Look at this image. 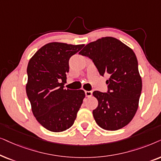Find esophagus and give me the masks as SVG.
Wrapping results in <instances>:
<instances>
[{"label":"esophagus","mask_w":161,"mask_h":161,"mask_svg":"<svg viewBox=\"0 0 161 161\" xmlns=\"http://www.w3.org/2000/svg\"><path fill=\"white\" fill-rule=\"evenodd\" d=\"M85 96H87V97H91V96H92V94H93V93H92V91H85Z\"/></svg>","instance_id":"1"}]
</instances>
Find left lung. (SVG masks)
I'll return each instance as SVG.
<instances>
[{
	"mask_svg": "<svg viewBox=\"0 0 161 161\" xmlns=\"http://www.w3.org/2000/svg\"><path fill=\"white\" fill-rule=\"evenodd\" d=\"M79 53L91 59L100 75L110 76L108 91L93 93L98 103L93 110L96 122L110 131L125 127L136 115L142 90L134 51L116 38L105 37L90 42Z\"/></svg>",
	"mask_w": 161,
	"mask_h": 161,
	"instance_id": "1",
	"label": "left lung"
}]
</instances>
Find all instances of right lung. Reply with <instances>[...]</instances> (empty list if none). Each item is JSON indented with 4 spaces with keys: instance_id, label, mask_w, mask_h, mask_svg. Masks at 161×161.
Returning a JSON list of instances; mask_svg holds the SVG:
<instances>
[{
    "instance_id": "1",
    "label": "right lung",
    "mask_w": 161,
    "mask_h": 161,
    "mask_svg": "<svg viewBox=\"0 0 161 161\" xmlns=\"http://www.w3.org/2000/svg\"><path fill=\"white\" fill-rule=\"evenodd\" d=\"M85 45L49 42L30 59L25 90L32 113L46 130L59 132L74 124L85 93L64 89L69 59Z\"/></svg>"
}]
</instances>
